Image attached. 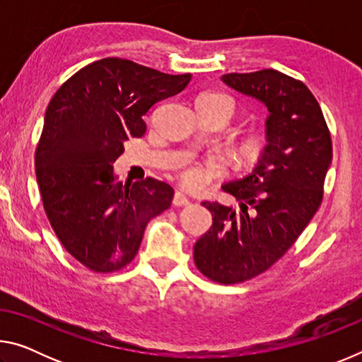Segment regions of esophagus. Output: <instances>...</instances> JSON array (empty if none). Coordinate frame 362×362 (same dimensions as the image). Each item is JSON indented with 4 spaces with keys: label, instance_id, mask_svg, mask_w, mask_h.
Instances as JSON below:
<instances>
[{
    "label": "esophagus",
    "instance_id": "1",
    "mask_svg": "<svg viewBox=\"0 0 362 362\" xmlns=\"http://www.w3.org/2000/svg\"><path fill=\"white\" fill-rule=\"evenodd\" d=\"M173 203H174V206H188L189 199L187 198V194L183 192H175Z\"/></svg>",
    "mask_w": 362,
    "mask_h": 362
}]
</instances>
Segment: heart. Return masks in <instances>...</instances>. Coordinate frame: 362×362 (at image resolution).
I'll list each match as a JSON object with an SVG mask.
<instances>
[{"label": "heart", "mask_w": 362, "mask_h": 362, "mask_svg": "<svg viewBox=\"0 0 362 362\" xmlns=\"http://www.w3.org/2000/svg\"><path fill=\"white\" fill-rule=\"evenodd\" d=\"M199 100H209V102L217 103L218 107H222L226 116H228V119L231 118L233 112H235V103H233V100L228 95L207 93L204 95H201ZM265 148H267L265 134L252 132L244 137L240 142V145L236 146V159L241 164L249 166V164H254L259 161ZM222 173L223 169L217 161H214V159H206L203 163H196V164H192V166H188L182 173L180 179H182L183 187H187L188 189H201L204 188L207 183H211L214 179H217Z\"/></svg>", "instance_id": "1"}]
</instances>
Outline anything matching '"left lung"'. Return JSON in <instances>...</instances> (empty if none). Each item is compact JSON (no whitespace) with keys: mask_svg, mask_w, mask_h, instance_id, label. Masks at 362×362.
Listing matches in <instances>:
<instances>
[{"mask_svg":"<svg viewBox=\"0 0 362 362\" xmlns=\"http://www.w3.org/2000/svg\"><path fill=\"white\" fill-rule=\"evenodd\" d=\"M222 81L267 107V148L254 170L222 189L238 207L203 203L212 226L194 244V263L216 283L257 276L286 254L322 199L332 142L321 107L302 81L278 70L228 73Z\"/></svg>","mask_w":362,"mask_h":362,"instance_id":"1","label":"left lung"}]
</instances>
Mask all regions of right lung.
<instances>
[{
    "label": "right lung",
    "instance_id": "add662e5",
    "mask_svg": "<svg viewBox=\"0 0 362 362\" xmlns=\"http://www.w3.org/2000/svg\"><path fill=\"white\" fill-rule=\"evenodd\" d=\"M192 75H168L108 57L75 73L49 102L35 166L42 204L64 247L84 267L110 273L136 257L146 223L173 203L174 188L116 182L124 142L142 137L144 116L182 93Z\"/></svg>",
    "mask_w": 362,
    "mask_h": 362
}]
</instances>
